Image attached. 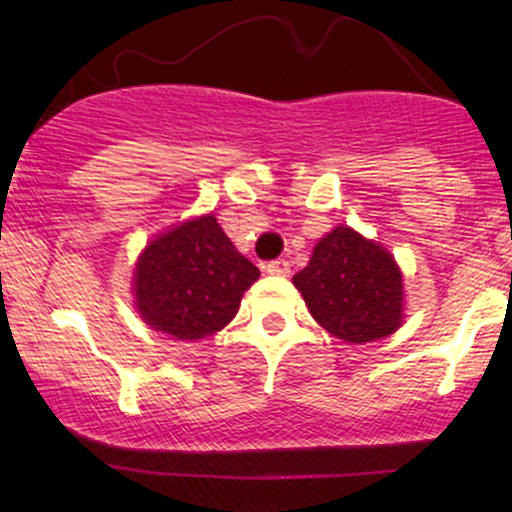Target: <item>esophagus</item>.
Wrapping results in <instances>:
<instances>
[{
	"label": "esophagus",
	"instance_id": "34e87169",
	"mask_svg": "<svg viewBox=\"0 0 512 512\" xmlns=\"http://www.w3.org/2000/svg\"><path fill=\"white\" fill-rule=\"evenodd\" d=\"M264 272L274 274V276H286L291 272V262L289 260H272L264 264Z\"/></svg>",
	"mask_w": 512,
	"mask_h": 512
}]
</instances>
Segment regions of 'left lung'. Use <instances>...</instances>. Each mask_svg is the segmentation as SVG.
I'll list each match as a JSON object with an SVG mask.
<instances>
[{"instance_id": "8db88e82", "label": "left lung", "mask_w": 512, "mask_h": 512, "mask_svg": "<svg viewBox=\"0 0 512 512\" xmlns=\"http://www.w3.org/2000/svg\"><path fill=\"white\" fill-rule=\"evenodd\" d=\"M293 284L317 325L344 342H373L402 325V272L395 257L354 228L327 233Z\"/></svg>"}]
</instances>
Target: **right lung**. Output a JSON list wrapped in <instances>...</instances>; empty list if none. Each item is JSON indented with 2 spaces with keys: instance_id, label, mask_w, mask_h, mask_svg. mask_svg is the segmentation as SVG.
Instances as JSON below:
<instances>
[{
  "instance_id": "obj_1",
  "label": "right lung",
  "mask_w": 512,
  "mask_h": 512,
  "mask_svg": "<svg viewBox=\"0 0 512 512\" xmlns=\"http://www.w3.org/2000/svg\"><path fill=\"white\" fill-rule=\"evenodd\" d=\"M257 276L214 216H199L146 245L134 269L137 310L158 332L204 339L236 317Z\"/></svg>"
}]
</instances>
